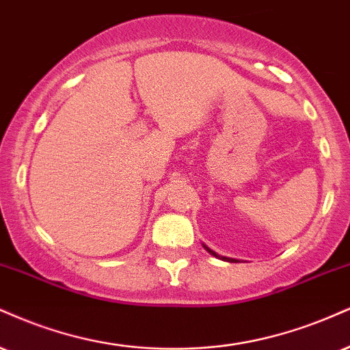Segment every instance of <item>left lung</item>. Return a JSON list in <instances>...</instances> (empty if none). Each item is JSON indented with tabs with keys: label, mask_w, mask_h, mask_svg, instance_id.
<instances>
[{
	"label": "left lung",
	"mask_w": 350,
	"mask_h": 350,
	"mask_svg": "<svg viewBox=\"0 0 350 350\" xmlns=\"http://www.w3.org/2000/svg\"><path fill=\"white\" fill-rule=\"evenodd\" d=\"M204 247H205V250H207V251L210 252V254H213V256H215V258H220V259H223V260H230V262H233V260H234V259H230V258H223V256H218L217 252H213L212 250H208L207 246H204ZM234 262H237V260H234Z\"/></svg>",
	"instance_id": "obj_1"
}]
</instances>
